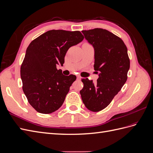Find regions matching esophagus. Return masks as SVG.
<instances>
[{
    "mask_svg": "<svg viewBox=\"0 0 153 153\" xmlns=\"http://www.w3.org/2000/svg\"><path fill=\"white\" fill-rule=\"evenodd\" d=\"M81 76H77V80H81Z\"/></svg>",
    "mask_w": 153,
    "mask_h": 153,
    "instance_id": "obj_1",
    "label": "esophagus"
}]
</instances>
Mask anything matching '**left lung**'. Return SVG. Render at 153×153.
Returning a JSON list of instances; mask_svg holds the SVG:
<instances>
[{"mask_svg": "<svg viewBox=\"0 0 153 153\" xmlns=\"http://www.w3.org/2000/svg\"><path fill=\"white\" fill-rule=\"evenodd\" d=\"M94 50V68L98 73L96 83L83 78L80 91L83 103L92 112L105 108L127 80L129 69L128 50L123 41L107 30L96 28L82 30Z\"/></svg>", "mask_w": 153, "mask_h": 153, "instance_id": "obj_1", "label": "left lung"}]
</instances>
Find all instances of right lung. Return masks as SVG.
<instances>
[{
  "label": "right lung",
  "instance_id": "obj_1",
  "mask_svg": "<svg viewBox=\"0 0 153 153\" xmlns=\"http://www.w3.org/2000/svg\"><path fill=\"white\" fill-rule=\"evenodd\" d=\"M84 38L80 31L50 30L27 47L20 68L22 89L37 112L51 114L63 104L76 77L64 75L57 66H63L68 49Z\"/></svg>",
  "mask_w": 153,
  "mask_h": 153
}]
</instances>
